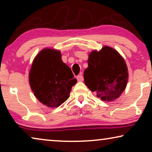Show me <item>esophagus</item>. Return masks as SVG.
<instances>
[{"label": "esophagus", "instance_id": "esophagus-1", "mask_svg": "<svg viewBox=\"0 0 152 152\" xmlns=\"http://www.w3.org/2000/svg\"><path fill=\"white\" fill-rule=\"evenodd\" d=\"M77 80L78 82H82L84 80V77L82 75H79L77 76Z\"/></svg>", "mask_w": 152, "mask_h": 152}]
</instances>
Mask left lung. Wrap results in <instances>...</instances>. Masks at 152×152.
<instances>
[{
	"label": "left lung",
	"mask_w": 152,
	"mask_h": 152,
	"mask_svg": "<svg viewBox=\"0 0 152 152\" xmlns=\"http://www.w3.org/2000/svg\"><path fill=\"white\" fill-rule=\"evenodd\" d=\"M88 68L84 72V83L97 97L111 102L118 98L125 90L128 81L126 62L115 50L104 46L89 55Z\"/></svg>",
	"instance_id": "obj_1"
}]
</instances>
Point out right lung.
Segmentation results:
<instances>
[{"label": "right lung", "instance_id": "1", "mask_svg": "<svg viewBox=\"0 0 152 152\" xmlns=\"http://www.w3.org/2000/svg\"><path fill=\"white\" fill-rule=\"evenodd\" d=\"M72 70L61 60L60 51L41 50L33 61L29 82L39 101L48 107H58L69 97L76 84Z\"/></svg>", "mask_w": 152, "mask_h": 152}]
</instances>
